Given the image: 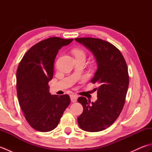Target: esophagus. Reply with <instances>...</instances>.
Listing matches in <instances>:
<instances>
[{
    "label": "esophagus",
    "mask_w": 152,
    "mask_h": 152,
    "mask_svg": "<svg viewBox=\"0 0 152 152\" xmlns=\"http://www.w3.org/2000/svg\"><path fill=\"white\" fill-rule=\"evenodd\" d=\"M77 99H78V96L76 95H70V100L72 102H76L77 101Z\"/></svg>",
    "instance_id": "34e87169"
}]
</instances>
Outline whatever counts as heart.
Masks as SVG:
<instances>
[{
    "instance_id": "b5f03b06",
    "label": "heart",
    "mask_w": 152,
    "mask_h": 152,
    "mask_svg": "<svg viewBox=\"0 0 152 152\" xmlns=\"http://www.w3.org/2000/svg\"><path fill=\"white\" fill-rule=\"evenodd\" d=\"M73 53L75 57H78V56H84L85 57V53L84 51L82 50H74L73 51Z\"/></svg>"
}]
</instances>
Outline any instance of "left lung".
I'll use <instances>...</instances> for the list:
<instances>
[{"mask_svg":"<svg viewBox=\"0 0 152 152\" xmlns=\"http://www.w3.org/2000/svg\"><path fill=\"white\" fill-rule=\"evenodd\" d=\"M74 40L94 56L97 70L91 82L99 85L95 102L83 96L78 99L83 108L78 125L86 131H101L115 121L124 108L129 82L127 64L120 51L108 42L95 38Z\"/></svg>","mask_w":152,"mask_h":152,"instance_id":"obj_1","label":"left lung"}]
</instances>
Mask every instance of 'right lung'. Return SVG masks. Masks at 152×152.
<instances>
[{"instance_id": "obj_1", "label": "right lung", "mask_w": 152, "mask_h": 152, "mask_svg": "<svg viewBox=\"0 0 152 152\" xmlns=\"http://www.w3.org/2000/svg\"><path fill=\"white\" fill-rule=\"evenodd\" d=\"M72 40L51 37L40 41L27 51L19 64L16 73L19 104L28 124L35 130H53L70 104L68 95H51L48 82L53 78L58 51Z\"/></svg>"}]
</instances>
